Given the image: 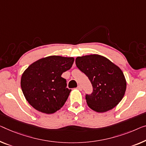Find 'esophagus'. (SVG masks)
Segmentation results:
<instances>
[{
	"instance_id": "obj_1",
	"label": "esophagus",
	"mask_w": 146,
	"mask_h": 146,
	"mask_svg": "<svg viewBox=\"0 0 146 146\" xmlns=\"http://www.w3.org/2000/svg\"><path fill=\"white\" fill-rule=\"evenodd\" d=\"M77 89L78 90H82V87H81V86L80 85H79L77 86Z\"/></svg>"
}]
</instances>
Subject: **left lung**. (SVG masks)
I'll list each match as a JSON object with an SVG mask.
<instances>
[{"instance_id":"1","label":"left lung","mask_w":146,"mask_h":146,"mask_svg":"<svg viewBox=\"0 0 146 146\" xmlns=\"http://www.w3.org/2000/svg\"><path fill=\"white\" fill-rule=\"evenodd\" d=\"M75 63L92 84V92L85 96L89 108L95 111L103 113L112 110L121 101L127 82L118 66L98 54L77 57Z\"/></svg>"}]
</instances>
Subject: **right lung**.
Segmentation results:
<instances>
[{
  "instance_id": "1",
  "label": "right lung",
  "mask_w": 146,
  "mask_h": 146,
  "mask_svg": "<svg viewBox=\"0 0 146 146\" xmlns=\"http://www.w3.org/2000/svg\"><path fill=\"white\" fill-rule=\"evenodd\" d=\"M73 58L51 56L33 63L23 72L21 87L27 101L38 111L54 113L64 105L71 89L62 73L69 70Z\"/></svg>"
}]
</instances>
